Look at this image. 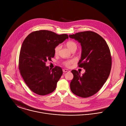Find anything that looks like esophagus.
Wrapping results in <instances>:
<instances>
[{"label":"esophagus","instance_id":"1","mask_svg":"<svg viewBox=\"0 0 126 126\" xmlns=\"http://www.w3.org/2000/svg\"><path fill=\"white\" fill-rule=\"evenodd\" d=\"M63 72H69L70 71L69 70L66 69H63Z\"/></svg>","mask_w":126,"mask_h":126}]
</instances>
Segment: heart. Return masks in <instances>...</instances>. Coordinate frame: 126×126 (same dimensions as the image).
Masks as SVG:
<instances>
[{"label":"heart","instance_id":"heart-1","mask_svg":"<svg viewBox=\"0 0 126 126\" xmlns=\"http://www.w3.org/2000/svg\"><path fill=\"white\" fill-rule=\"evenodd\" d=\"M66 45V47H67V48L71 51H72V50L74 49H77V47H78V45H77V43H75L73 41H69V42H67ZM60 46H57L55 48V53L57 54L60 50ZM74 62V60H70V61H66V62H64V64L66 66H69L71 63H72Z\"/></svg>","mask_w":126,"mask_h":126}]
</instances>
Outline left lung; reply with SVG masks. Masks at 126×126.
Wrapping results in <instances>:
<instances>
[{
    "instance_id": "obj_1",
    "label": "left lung",
    "mask_w": 126,
    "mask_h": 126,
    "mask_svg": "<svg viewBox=\"0 0 126 126\" xmlns=\"http://www.w3.org/2000/svg\"><path fill=\"white\" fill-rule=\"evenodd\" d=\"M69 37L81 45V58L78 64L85 70L82 75L77 70H71L73 78L70 83V90L81 97L91 96L101 89L110 75L112 58L109 47L101 36L92 31Z\"/></svg>"
}]
</instances>
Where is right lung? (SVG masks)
Masks as SVG:
<instances>
[{
    "mask_svg": "<svg viewBox=\"0 0 126 126\" xmlns=\"http://www.w3.org/2000/svg\"><path fill=\"white\" fill-rule=\"evenodd\" d=\"M68 38L66 34L40 30L31 33L23 41L19 68L25 82L35 93L45 95L56 88L63 70L58 66L51 70L46 62L54 57L55 47Z\"/></svg>",
    "mask_w": 126,
    "mask_h": 126,
    "instance_id": "1",
    "label": "right lung"
}]
</instances>
